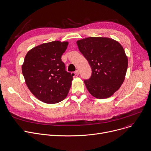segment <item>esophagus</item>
I'll list each match as a JSON object with an SVG mask.
<instances>
[{
  "mask_svg": "<svg viewBox=\"0 0 151 151\" xmlns=\"http://www.w3.org/2000/svg\"><path fill=\"white\" fill-rule=\"evenodd\" d=\"M75 73H76V74L77 76H78V75H79L80 72H79V71H78V70H77L75 71Z\"/></svg>",
  "mask_w": 151,
  "mask_h": 151,
  "instance_id": "esophagus-1",
  "label": "esophagus"
}]
</instances>
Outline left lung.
I'll return each mask as SVG.
<instances>
[{
    "label": "left lung",
    "mask_w": 151,
    "mask_h": 151,
    "mask_svg": "<svg viewBox=\"0 0 151 151\" xmlns=\"http://www.w3.org/2000/svg\"><path fill=\"white\" fill-rule=\"evenodd\" d=\"M78 49L92 69L84 82L89 93L98 99L112 95L123 84L128 67L123 47L116 41L90 37L77 42Z\"/></svg>",
    "instance_id": "8db88e82"
}]
</instances>
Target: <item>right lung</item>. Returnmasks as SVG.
I'll list each match as a JSON object with an SVG mask.
<instances>
[{
    "label": "right lung",
    "instance_id": "add662e5",
    "mask_svg": "<svg viewBox=\"0 0 151 151\" xmlns=\"http://www.w3.org/2000/svg\"><path fill=\"white\" fill-rule=\"evenodd\" d=\"M68 43L53 41L34 47L27 53L22 72L31 92L40 101L56 104L70 89L74 73L65 70L61 56Z\"/></svg>",
    "mask_w": 151,
    "mask_h": 151
}]
</instances>
